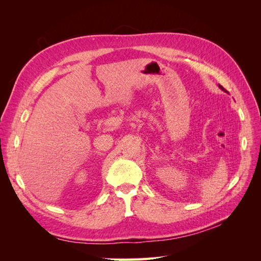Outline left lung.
<instances>
[{"mask_svg":"<svg viewBox=\"0 0 261 261\" xmlns=\"http://www.w3.org/2000/svg\"><path fill=\"white\" fill-rule=\"evenodd\" d=\"M219 87H220V88H221V89H222L223 91H226V90H225V89L223 88V87H222V86H221V85H219Z\"/></svg>","mask_w":261,"mask_h":261,"instance_id":"1","label":"left lung"}]
</instances>
